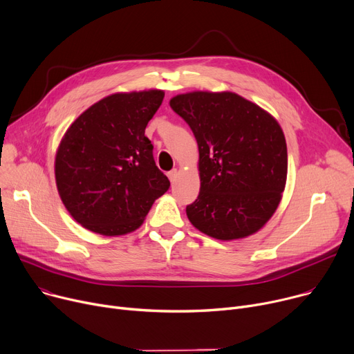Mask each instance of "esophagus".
<instances>
[{
	"instance_id": "obj_1",
	"label": "esophagus",
	"mask_w": 354,
	"mask_h": 354,
	"mask_svg": "<svg viewBox=\"0 0 354 354\" xmlns=\"http://www.w3.org/2000/svg\"><path fill=\"white\" fill-rule=\"evenodd\" d=\"M176 176H178V169H172V171L168 172V178H169L171 182H175Z\"/></svg>"
}]
</instances>
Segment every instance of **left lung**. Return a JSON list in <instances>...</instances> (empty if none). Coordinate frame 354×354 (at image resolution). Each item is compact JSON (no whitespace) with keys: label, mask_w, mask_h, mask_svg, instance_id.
<instances>
[{"label":"left lung","mask_w":354,"mask_h":354,"mask_svg":"<svg viewBox=\"0 0 354 354\" xmlns=\"http://www.w3.org/2000/svg\"><path fill=\"white\" fill-rule=\"evenodd\" d=\"M199 147L201 192L189 221L217 240L259 232L277 210L288 172L278 121L232 91H192L169 102Z\"/></svg>","instance_id":"8db88e82"}]
</instances>
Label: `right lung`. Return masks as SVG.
<instances>
[{
	"label": "right lung",
	"mask_w": 354,
	"mask_h": 354,
	"mask_svg": "<svg viewBox=\"0 0 354 354\" xmlns=\"http://www.w3.org/2000/svg\"><path fill=\"white\" fill-rule=\"evenodd\" d=\"M164 95L162 90L107 95L63 136L55 158L56 186L63 205L84 229L103 236L131 233L169 189L145 137Z\"/></svg>",
	"instance_id": "1"
}]
</instances>
